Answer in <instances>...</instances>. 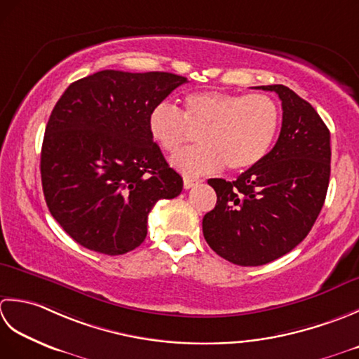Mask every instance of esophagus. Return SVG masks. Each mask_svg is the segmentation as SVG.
<instances>
[{"instance_id":"esophagus-1","label":"esophagus","mask_w":359,"mask_h":359,"mask_svg":"<svg viewBox=\"0 0 359 359\" xmlns=\"http://www.w3.org/2000/svg\"><path fill=\"white\" fill-rule=\"evenodd\" d=\"M198 182H200V180L189 178V177H186L184 180H182V184H184V189H190V187H194L195 184H198Z\"/></svg>"}]
</instances>
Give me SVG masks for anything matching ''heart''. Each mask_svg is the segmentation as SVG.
I'll return each mask as SVG.
<instances>
[{"label":"heart","mask_w":359,"mask_h":359,"mask_svg":"<svg viewBox=\"0 0 359 359\" xmlns=\"http://www.w3.org/2000/svg\"><path fill=\"white\" fill-rule=\"evenodd\" d=\"M280 109L266 94L200 91L187 94L180 109L159 102L149 114L151 137L167 153H177L198 131V147L172 158L175 169L187 177L251 169L265 158L279 133Z\"/></svg>","instance_id":"b5f03b06"}]
</instances>
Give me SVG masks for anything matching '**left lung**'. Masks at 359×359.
<instances>
[{
    "mask_svg": "<svg viewBox=\"0 0 359 359\" xmlns=\"http://www.w3.org/2000/svg\"><path fill=\"white\" fill-rule=\"evenodd\" d=\"M282 100L279 139L236 181L210 178L217 204L203 218L208 245L240 266L282 257L309 236L330 181V131L309 102L283 85L257 86Z\"/></svg>",
    "mask_w": 359,
    "mask_h": 359,
    "instance_id": "1",
    "label": "left lung"
}]
</instances>
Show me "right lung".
<instances>
[{"mask_svg": "<svg viewBox=\"0 0 359 359\" xmlns=\"http://www.w3.org/2000/svg\"><path fill=\"white\" fill-rule=\"evenodd\" d=\"M186 82L172 72L105 69L58 99L43 137L41 186L50 215L79 245L107 255L133 251L156 201L181 194L149 114Z\"/></svg>", "mask_w": 359, "mask_h": 359, "instance_id": "1", "label": "right lung"}]
</instances>
